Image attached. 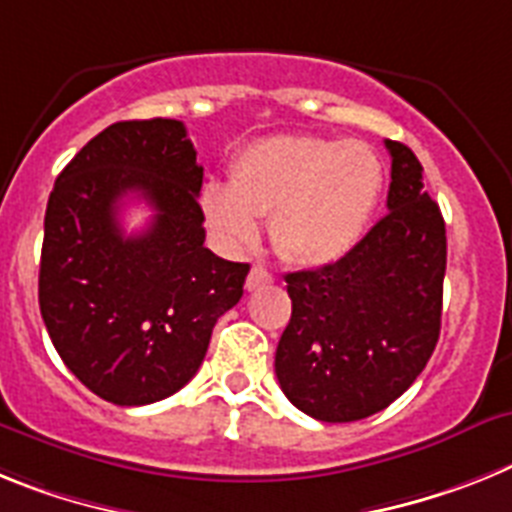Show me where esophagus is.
<instances>
[{
    "label": "esophagus",
    "mask_w": 512,
    "mask_h": 512,
    "mask_svg": "<svg viewBox=\"0 0 512 512\" xmlns=\"http://www.w3.org/2000/svg\"><path fill=\"white\" fill-rule=\"evenodd\" d=\"M268 283H273V273H268V270L260 268V265H255V268L250 270V275H247V291H257V288L268 286Z\"/></svg>",
    "instance_id": "1"
}]
</instances>
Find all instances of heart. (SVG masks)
Listing matches in <instances>:
<instances>
[{
    "instance_id": "obj_1",
    "label": "heart",
    "mask_w": 512,
    "mask_h": 512,
    "mask_svg": "<svg viewBox=\"0 0 512 512\" xmlns=\"http://www.w3.org/2000/svg\"><path fill=\"white\" fill-rule=\"evenodd\" d=\"M384 164L363 141L270 136L244 146L229 167V188L208 182L201 208L208 229L229 247L250 244L257 221L283 260L322 268L361 244L379 208Z\"/></svg>"
}]
</instances>
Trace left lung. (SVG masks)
<instances>
[{"instance_id":"8db88e82","label":"left lung","mask_w":512,"mask_h":512,"mask_svg":"<svg viewBox=\"0 0 512 512\" xmlns=\"http://www.w3.org/2000/svg\"><path fill=\"white\" fill-rule=\"evenodd\" d=\"M386 213L350 255L286 273L291 322L275 350L283 394L314 420L353 422L410 389L441 335L446 224L410 146L386 141Z\"/></svg>"}]
</instances>
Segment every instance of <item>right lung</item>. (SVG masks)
Wrapping results in <instances>:
<instances>
[{
    "instance_id": "1",
    "label": "right lung",
    "mask_w": 512,
    "mask_h": 512,
    "mask_svg": "<svg viewBox=\"0 0 512 512\" xmlns=\"http://www.w3.org/2000/svg\"><path fill=\"white\" fill-rule=\"evenodd\" d=\"M201 185L188 131L172 118L113 123L56 177L38 301L61 361L105 402L139 407L180 391L216 319L242 299L250 265L203 247ZM128 194L155 208L133 238L117 221Z\"/></svg>"
}]
</instances>
